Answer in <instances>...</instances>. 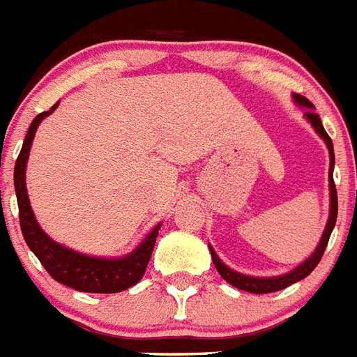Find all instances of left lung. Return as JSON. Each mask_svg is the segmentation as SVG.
<instances>
[{"label": "left lung", "mask_w": 357, "mask_h": 357, "mask_svg": "<svg viewBox=\"0 0 357 357\" xmlns=\"http://www.w3.org/2000/svg\"><path fill=\"white\" fill-rule=\"evenodd\" d=\"M294 102L298 105H302V107H305V119L311 122V126L314 127V131L318 132V135L324 138V142L327 144V149H328V158H331V167H328V190H331V210H328V221H327V226H325L324 230V235H321L320 238V244H318V248L314 250V253H312L311 257H309L307 260H303L302 264L296 266V268L293 269V271L286 273V275H280V277H250V275H243V273H237L234 271V269H230L228 266L222 262L219 257H217V253L213 252V248H210V253H212V260H213V266H215V269L219 271V275H221L222 278H225L228 284H231L234 287H237V289H243V291H248V293H255V294H266V293H273V291H280L284 289V287L291 286V284H294V282L302 280V278H305L307 275H311L312 269L318 266V262L321 260V257H324V252L325 248H327V243H328V237H331V234H333L334 230V225H336V217H337V192H336V185H334V178H333V172H334V147H333V140H331V136L325 132L324 129V123H321L320 116L314 113V105L311 104V102L307 100L305 97H302V95H296L294 93L293 95Z\"/></svg>", "instance_id": "8db88e82"}]
</instances>
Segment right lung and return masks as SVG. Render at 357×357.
Returning <instances> with one entry per match:
<instances>
[{"instance_id":"add662e5","label":"right lung","mask_w":357,"mask_h":357,"mask_svg":"<svg viewBox=\"0 0 357 357\" xmlns=\"http://www.w3.org/2000/svg\"><path fill=\"white\" fill-rule=\"evenodd\" d=\"M55 107L57 104L52 109L37 114L32 120L29 132L24 136L20 156L15 160L14 187L15 196H17V206H20L21 231H23L24 241L33 252V255L45 266L50 277H54L57 282L71 287V289L82 291V293H120V291H126L138 284L144 277L145 268L153 255L154 244H156L160 225L153 228V231L136 246V250H132L129 255L122 257V259H100V257L82 255V253L73 252L70 248L52 241L41 230V226L36 221L32 206H30L24 172H26V161H29L30 147H32L37 127L45 116L54 113Z\"/></svg>"}]
</instances>
